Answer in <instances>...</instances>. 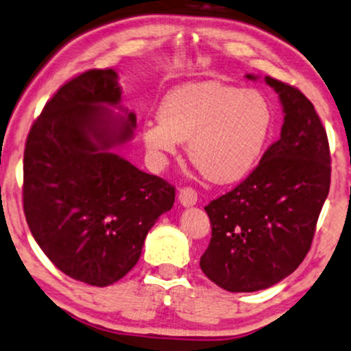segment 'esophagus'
Masks as SVG:
<instances>
[{
	"label": "esophagus",
	"instance_id": "obj_1",
	"mask_svg": "<svg viewBox=\"0 0 351 351\" xmlns=\"http://www.w3.org/2000/svg\"><path fill=\"white\" fill-rule=\"evenodd\" d=\"M178 200L181 205H184V207H191V205H194L197 202V193H195V189L193 188H181L180 193H178Z\"/></svg>",
	"mask_w": 351,
	"mask_h": 351
}]
</instances>
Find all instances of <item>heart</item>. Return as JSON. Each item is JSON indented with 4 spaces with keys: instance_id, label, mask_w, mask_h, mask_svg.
I'll use <instances>...</instances> for the list:
<instances>
[{
    "instance_id": "1",
    "label": "heart",
    "mask_w": 351,
    "mask_h": 351,
    "mask_svg": "<svg viewBox=\"0 0 351 351\" xmlns=\"http://www.w3.org/2000/svg\"><path fill=\"white\" fill-rule=\"evenodd\" d=\"M273 112L263 95L218 82L191 83L168 93L158 117L143 127L157 167L189 141L191 162L215 183H232L254 170L268 143Z\"/></svg>"
}]
</instances>
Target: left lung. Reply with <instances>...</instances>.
Here are the masks:
<instances>
[{
  "label": "left lung",
  "instance_id": "8db88e82",
  "mask_svg": "<svg viewBox=\"0 0 351 351\" xmlns=\"http://www.w3.org/2000/svg\"><path fill=\"white\" fill-rule=\"evenodd\" d=\"M265 82L286 114L281 138L244 181L205 205L212 239L200 268L228 292L261 291L293 273L310 250L329 194V141L315 106L295 86L271 77Z\"/></svg>",
  "mask_w": 351,
  "mask_h": 351
}]
</instances>
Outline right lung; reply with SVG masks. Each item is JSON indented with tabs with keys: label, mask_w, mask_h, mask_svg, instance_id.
I'll use <instances>...</instances> for the list:
<instances>
[{
	"label": "right lung",
	"mask_w": 351,
	"mask_h": 351,
	"mask_svg": "<svg viewBox=\"0 0 351 351\" xmlns=\"http://www.w3.org/2000/svg\"><path fill=\"white\" fill-rule=\"evenodd\" d=\"M114 69H90L46 102L23 151V213L54 266L91 286H110L138 263L147 232L175 202V186L110 152L132 138L136 117H115Z\"/></svg>",
	"instance_id": "add662e5"
}]
</instances>
